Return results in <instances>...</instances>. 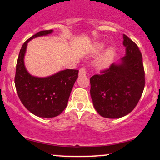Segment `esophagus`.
I'll return each instance as SVG.
<instances>
[{
  "label": "esophagus",
  "instance_id": "obj_1",
  "mask_svg": "<svg viewBox=\"0 0 160 160\" xmlns=\"http://www.w3.org/2000/svg\"><path fill=\"white\" fill-rule=\"evenodd\" d=\"M87 74V71H86V69L85 68H81L79 71V75L80 76H86Z\"/></svg>",
  "mask_w": 160,
  "mask_h": 160
}]
</instances>
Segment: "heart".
I'll return each instance as SVG.
<instances>
[{"label": "heart", "mask_w": 160, "mask_h": 160, "mask_svg": "<svg viewBox=\"0 0 160 160\" xmlns=\"http://www.w3.org/2000/svg\"><path fill=\"white\" fill-rule=\"evenodd\" d=\"M105 47V44L104 43H95L93 47V52L95 53H98L102 50ZM115 56V49L113 47H110L107 50L103 53L101 56L100 60H99L98 65L101 68L107 67L111 62L113 61V58Z\"/></svg>", "instance_id": "1"}]
</instances>
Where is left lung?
Wrapping results in <instances>:
<instances>
[{"mask_svg":"<svg viewBox=\"0 0 160 160\" xmlns=\"http://www.w3.org/2000/svg\"><path fill=\"white\" fill-rule=\"evenodd\" d=\"M126 56L118 63L90 78V95L95 109L106 118L128 114L138 103L144 89L142 55L137 44L123 34Z\"/></svg>","mask_w":160,"mask_h":160,"instance_id":"obj_1","label":"left lung"}]
</instances>
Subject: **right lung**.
<instances>
[{
	"label": "right lung",
	"mask_w": 160,
	"mask_h": 160,
	"mask_svg": "<svg viewBox=\"0 0 160 160\" xmlns=\"http://www.w3.org/2000/svg\"><path fill=\"white\" fill-rule=\"evenodd\" d=\"M52 32L41 31L27 40L20 49L16 68L15 86L20 101L31 113L43 118L56 117L65 109L79 72L66 69L47 78H38L28 72L24 63L28 43Z\"/></svg>",
	"instance_id": "right-lung-1"
}]
</instances>
